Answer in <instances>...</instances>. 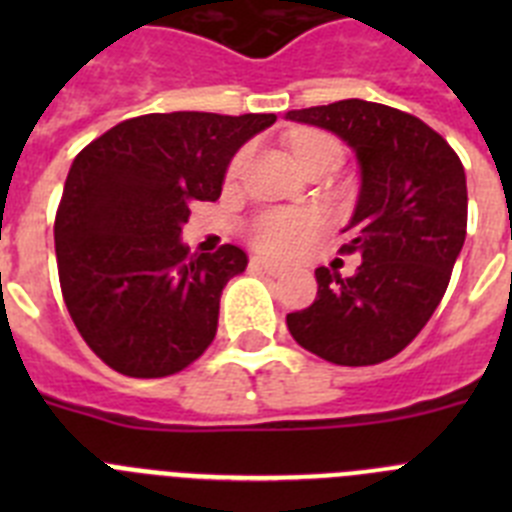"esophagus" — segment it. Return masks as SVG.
Listing matches in <instances>:
<instances>
[{"label": "esophagus", "instance_id": "1", "mask_svg": "<svg viewBox=\"0 0 512 512\" xmlns=\"http://www.w3.org/2000/svg\"><path fill=\"white\" fill-rule=\"evenodd\" d=\"M251 266H253V269L266 271V274H274V277H279V274H284V271H287V266H284V264L269 261V259H264V256H256V259H251Z\"/></svg>", "mask_w": 512, "mask_h": 512}]
</instances>
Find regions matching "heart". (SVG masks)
<instances>
[{
	"instance_id": "b5f03b06",
	"label": "heart",
	"mask_w": 512,
	"mask_h": 512,
	"mask_svg": "<svg viewBox=\"0 0 512 512\" xmlns=\"http://www.w3.org/2000/svg\"><path fill=\"white\" fill-rule=\"evenodd\" d=\"M323 135H297L295 138V153L305 151V148L315 146V143H325ZM246 153H238L230 164V174H238L243 166ZM318 230V217L310 212H266V215L256 217L251 225V241L253 246L261 248L266 253H289L310 241L312 233Z\"/></svg>"
}]
</instances>
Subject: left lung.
Masks as SVG:
<instances>
[{
  "label": "left lung",
  "mask_w": 512,
  "mask_h": 512,
  "mask_svg": "<svg viewBox=\"0 0 512 512\" xmlns=\"http://www.w3.org/2000/svg\"><path fill=\"white\" fill-rule=\"evenodd\" d=\"M287 120L338 135L359 164V200L343 228L354 277L315 269L318 297L287 315L297 343L341 366L392 359L418 336L449 287L467 238V176L436 130L364 99L289 110Z\"/></svg>",
  "instance_id": "8db88e82"
}]
</instances>
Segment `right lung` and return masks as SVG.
Wrapping results in <instances>:
<instances>
[{"label": "right lung", "mask_w": 512, "mask_h": 512, "mask_svg": "<svg viewBox=\"0 0 512 512\" xmlns=\"http://www.w3.org/2000/svg\"><path fill=\"white\" fill-rule=\"evenodd\" d=\"M277 115L153 112L92 140L56 215L61 292L81 338L125 377H169L205 354L238 246L189 256L192 200L215 202L243 143Z\"/></svg>", "instance_id": "1"}]
</instances>
